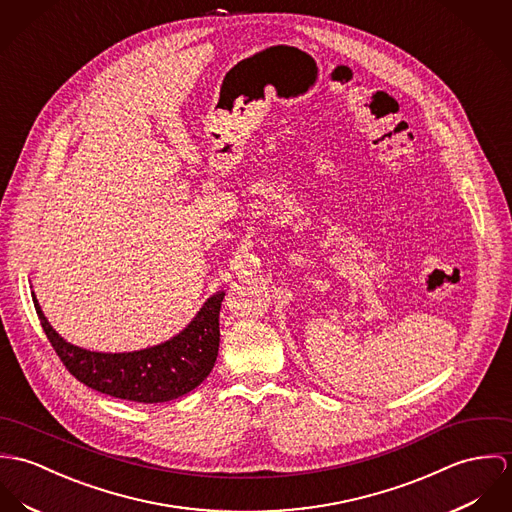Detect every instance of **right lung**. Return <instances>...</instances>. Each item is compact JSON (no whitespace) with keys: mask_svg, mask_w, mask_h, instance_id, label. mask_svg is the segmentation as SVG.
Here are the masks:
<instances>
[{"mask_svg":"<svg viewBox=\"0 0 512 512\" xmlns=\"http://www.w3.org/2000/svg\"><path fill=\"white\" fill-rule=\"evenodd\" d=\"M224 294L210 296L194 320L171 340L129 353L88 351L62 340L45 318L35 292L33 304L47 338L70 375L98 393L153 404L194 391L214 369Z\"/></svg>","mask_w":512,"mask_h":512,"instance_id":"1","label":"right lung"}]
</instances>
